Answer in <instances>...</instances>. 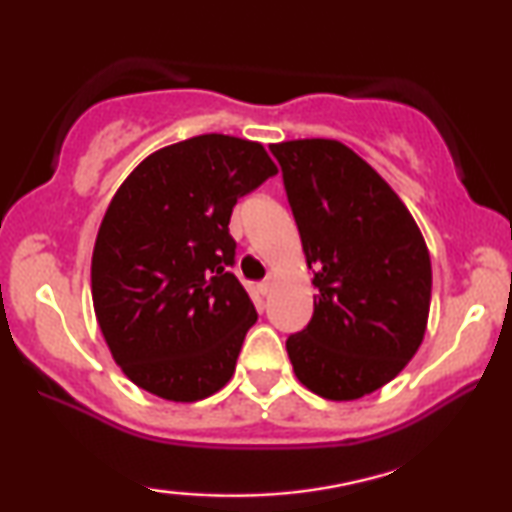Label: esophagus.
<instances>
[{
	"label": "esophagus",
	"instance_id": "34e87169",
	"mask_svg": "<svg viewBox=\"0 0 512 512\" xmlns=\"http://www.w3.org/2000/svg\"><path fill=\"white\" fill-rule=\"evenodd\" d=\"M258 291L263 293V296H268V293L272 291V277H265L261 284H258Z\"/></svg>",
	"mask_w": 512,
	"mask_h": 512
}]
</instances>
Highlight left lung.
I'll return each instance as SVG.
<instances>
[{"label": "left lung", "mask_w": 512, "mask_h": 512, "mask_svg": "<svg viewBox=\"0 0 512 512\" xmlns=\"http://www.w3.org/2000/svg\"><path fill=\"white\" fill-rule=\"evenodd\" d=\"M317 289L310 324L286 338L314 394L354 401L401 373L422 345L431 258L401 198L335 139L270 146Z\"/></svg>", "instance_id": "1"}]
</instances>
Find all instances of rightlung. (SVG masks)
I'll use <instances>...</instances> for the list:
<instances>
[{"instance_id":"obj_1","label":"right lung","mask_w":512,"mask_h":512,"mask_svg":"<svg viewBox=\"0 0 512 512\" xmlns=\"http://www.w3.org/2000/svg\"><path fill=\"white\" fill-rule=\"evenodd\" d=\"M272 174L261 144L200 135L151 153L116 191L90 284L111 356L137 387L193 403L233 377L256 307L230 272L228 223Z\"/></svg>"}]
</instances>
